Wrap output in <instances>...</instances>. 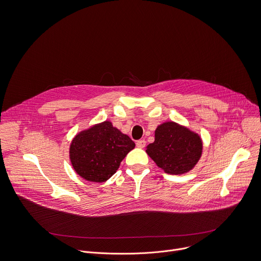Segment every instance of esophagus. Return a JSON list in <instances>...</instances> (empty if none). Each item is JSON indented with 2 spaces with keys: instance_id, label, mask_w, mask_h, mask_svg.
I'll return each mask as SVG.
<instances>
[{
  "instance_id": "34e87169",
  "label": "esophagus",
  "mask_w": 261,
  "mask_h": 261,
  "mask_svg": "<svg viewBox=\"0 0 261 261\" xmlns=\"http://www.w3.org/2000/svg\"><path fill=\"white\" fill-rule=\"evenodd\" d=\"M136 144H137L138 148H144L146 145V141L145 140H139V141H137Z\"/></svg>"
}]
</instances>
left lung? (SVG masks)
Here are the masks:
<instances>
[{
	"label": "left lung",
	"instance_id": "8db88e82",
	"mask_svg": "<svg viewBox=\"0 0 261 261\" xmlns=\"http://www.w3.org/2000/svg\"><path fill=\"white\" fill-rule=\"evenodd\" d=\"M203 143L200 136L176 122L167 121L154 132V142L146 153L168 174L180 175L191 171L199 162Z\"/></svg>",
	"mask_w": 261,
	"mask_h": 261
}]
</instances>
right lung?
<instances>
[{
    "instance_id": "add662e5",
    "label": "right lung",
    "mask_w": 261,
    "mask_h": 261,
    "mask_svg": "<svg viewBox=\"0 0 261 261\" xmlns=\"http://www.w3.org/2000/svg\"><path fill=\"white\" fill-rule=\"evenodd\" d=\"M135 146L127 135L106 120L74 136L69 146V159L83 179L105 182L115 174Z\"/></svg>"
}]
</instances>
